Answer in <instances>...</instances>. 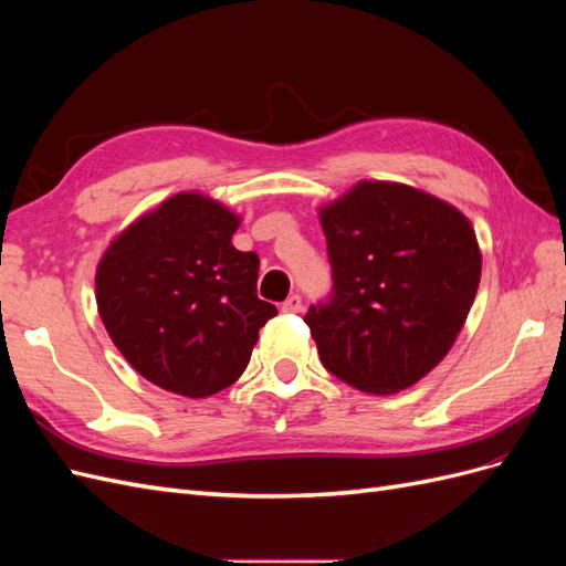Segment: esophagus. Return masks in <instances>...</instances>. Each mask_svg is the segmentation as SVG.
I'll return each instance as SVG.
<instances>
[{
  "label": "esophagus",
  "instance_id": "34e87169",
  "mask_svg": "<svg viewBox=\"0 0 566 566\" xmlns=\"http://www.w3.org/2000/svg\"><path fill=\"white\" fill-rule=\"evenodd\" d=\"M283 312H285V314H297V312H302V297H300V295H290V297L283 302Z\"/></svg>",
  "mask_w": 566,
  "mask_h": 566
}]
</instances>
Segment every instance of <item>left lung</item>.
<instances>
[{
	"instance_id": "obj_1",
	"label": "left lung",
	"mask_w": 566,
	"mask_h": 566,
	"mask_svg": "<svg viewBox=\"0 0 566 566\" xmlns=\"http://www.w3.org/2000/svg\"><path fill=\"white\" fill-rule=\"evenodd\" d=\"M321 227L333 293L304 316L321 364L368 394L416 385L453 347L482 279L468 217L413 186L361 181Z\"/></svg>"
}]
</instances>
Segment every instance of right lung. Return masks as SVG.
Masks as SVG:
<instances>
[{
	"mask_svg": "<svg viewBox=\"0 0 566 566\" xmlns=\"http://www.w3.org/2000/svg\"><path fill=\"white\" fill-rule=\"evenodd\" d=\"M238 224L217 200L177 193L101 256V321L148 382L212 397L241 378L260 328L279 314L256 297L260 256L231 243Z\"/></svg>",
	"mask_w": 566,
	"mask_h": 566,
	"instance_id": "add662e5",
	"label": "right lung"
}]
</instances>
